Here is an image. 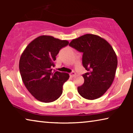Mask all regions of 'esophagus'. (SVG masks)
Here are the masks:
<instances>
[{
  "label": "esophagus",
  "mask_w": 133,
  "mask_h": 133,
  "mask_svg": "<svg viewBox=\"0 0 133 133\" xmlns=\"http://www.w3.org/2000/svg\"><path fill=\"white\" fill-rule=\"evenodd\" d=\"M70 76L71 77H74V76H76V73L75 71H72L70 73Z\"/></svg>",
  "instance_id": "1"
}]
</instances>
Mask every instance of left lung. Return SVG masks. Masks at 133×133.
<instances>
[{
    "mask_svg": "<svg viewBox=\"0 0 133 133\" xmlns=\"http://www.w3.org/2000/svg\"><path fill=\"white\" fill-rule=\"evenodd\" d=\"M69 46L83 53L82 64L87 73L84 82L77 87L78 93L88 100L97 99L111 86L117 67V58L113 49L98 36L86 34L73 39Z\"/></svg>",
    "mask_w": 133,
    "mask_h": 133,
    "instance_id": "8db88e82",
    "label": "left lung"
}]
</instances>
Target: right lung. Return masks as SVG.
<instances>
[{
  "mask_svg": "<svg viewBox=\"0 0 133 133\" xmlns=\"http://www.w3.org/2000/svg\"><path fill=\"white\" fill-rule=\"evenodd\" d=\"M69 44L50 36L43 35L29 43L22 53L19 70L28 90L40 102L50 103L63 93V85L69 79L68 73L52 70L56 56Z\"/></svg>",
  "mask_w": 133,
  "mask_h": 133,
  "instance_id": "1",
  "label": "right lung"
}]
</instances>
